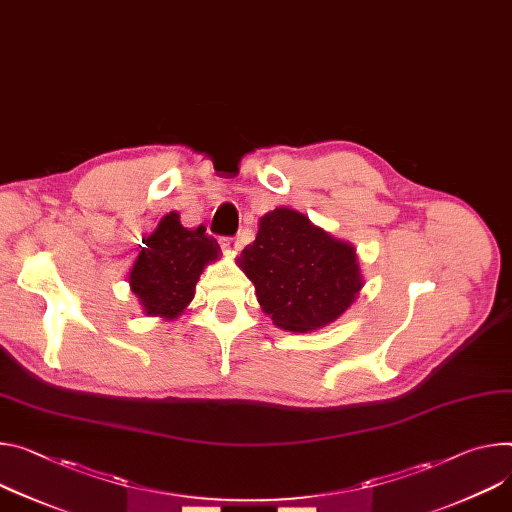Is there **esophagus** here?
I'll return each instance as SVG.
<instances>
[{
	"mask_svg": "<svg viewBox=\"0 0 512 512\" xmlns=\"http://www.w3.org/2000/svg\"><path fill=\"white\" fill-rule=\"evenodd\" d=\"M222 247H224V251H228V253H239V249H241V245H239V241L237 239H224L222 241Z\"/></svg>",
	"mask_w": 512,
	"mask_h": 512,
	"instance_id": "esophagus-1",
	"label": "esophagus"
}]
</instances>
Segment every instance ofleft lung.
Segmentation results:
<instances>
[{
	"label": "left lung",
	"mask_w": 512,
	"mask_h": 512,
	"mask_svg": "<svg viewBox=\"0 0 512 512\" xmlns=\"http://www.w3.org/2000/svg\"><path fill=\"white\" fill-rule=\"evenodd\" d=\"M277 329L310 333L343 316L363 288L357 251L298 210L275 208L237 261Z\"/></svg>",
	"instance_id": "left-lung-1"
}]
</instances>
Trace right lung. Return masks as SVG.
<instances>
[{
	"label": "right lung",
	"mask_w": 512,
	"mask_h": 512,
	"mask_svg": "<svg viewBox=\"0 0 512 512\" xmlns=\"http://www.w3.org/2000/svg\"><path fill=\"white\" fill-rule=\"evenodd\" d=\"M143 243L128 275L130 290L147 316L175 320L194 300L204 267L220 259V245L204 226L185 228L177 212L165 214Z\"/></svg>",
	"instance_id": "add662e5"
}]
</instances>
